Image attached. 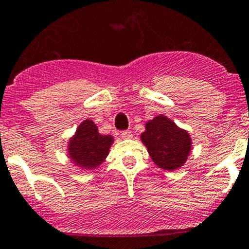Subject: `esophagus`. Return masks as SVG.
<instances>
[{
  "mask_svg": "<svg viewBox=\"0 0 249 249\" xmlns=\"http://www.w3.org/2000/svg\"><path fill=\"white\" fill-rule=\"evenodd\" d=\"M122 139L123 140L132 139V132L130 131V130H125V131L122 132Z\"/></svg>",
  "mask_w": 249,
  "mask_h": 249,
  "instance_id": "obj_1",
  "label": "esophagus"
}]
</instances>
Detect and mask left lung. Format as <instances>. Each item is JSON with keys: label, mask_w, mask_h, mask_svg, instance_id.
Segmentation results:
<instances>
[{"label": "left lung", "mask_w": 249, "mask_h": 249, "mask_svg": "<svg viewBox=\"0 0 249 249\" xmlns=\"http://www.w3.org/2000/svg\"><path fill=\"white\" fill-rule=\"evenodd\" d=\"M141 141L147 147L153 162L167 171L182 167L192 152V139L166 115L159 114L145 123Z\"/></svg>", "instance_id": "1"}]
</instances>
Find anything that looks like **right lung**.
<instances>
[{"label":"right lung","mask_w":249,"mask_h":249,"mask_svg":"<svg viewBox=\"0 0 249 249\" xmlns=\"http://www.w3.org/2000/svg\"><path fill=\"white\" fill-rule=\"evenodd\" d=\"M113 142V136L101 135L91 119H85L69 140L67 155L79 169L84 171L95 170L108 157Z\"/></svg>","instance_id":"obj_1"}]
</instances>
